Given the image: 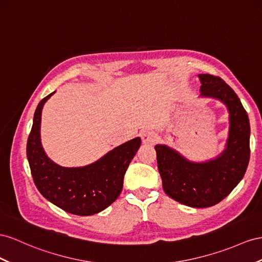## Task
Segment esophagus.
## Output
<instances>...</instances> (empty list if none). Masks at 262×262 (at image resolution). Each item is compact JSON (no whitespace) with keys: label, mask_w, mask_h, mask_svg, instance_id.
<instances>
[{"label":"esophagus","mask_w":262,"mask_h":262,"mask_svg":"<svg viewBox=\"0 0 262 262\" xmlns=\"http://www.w3.org/2000/svg\"><path fill=\"white\" fill-rule=\"evenodd\" d=\"M140 137H142V140L144 144H149V145L156 143L158 140L157 134L151 132V130H144L142 133V135H140Z\"/></svg>","instance_id":"34e87169"}]
</instances>
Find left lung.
<instances>
[{
    "label": "left lung",
    "instance_id": "1",
    "mask_svg": "<svg viewBox=\"0 0 262 262\" xmlns=\"http://www.w3.org/2000/svg\"><path fill=\"white\" fill-rule=\"evenodd\" d=\"M200 96L217 98L229 112L226 149L206 163H193L166 145H156L157 165L165 192L193 208L211 207L233 190L245 176L250 158L249 117L237 94L224 79L199 74Z\"/></svg>",
    "mask_w": 262,
    "mask_h": 262
}]
</instances>
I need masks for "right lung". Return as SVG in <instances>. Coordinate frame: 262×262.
Here are the masks:
<instances>
[{
	"mask_svg": "<svg viewBox=\"0 0 262 262\" xmlns=\"http://www.w3.org/2000/svg\"><path fill=\"white\" fill-rule=\"evenodd\" d=\"M54 93L38 103L33 118L26 145L32 177L38 191L52 204L77 216H91L104 210L118 198L125 172L142 140L134 138L84 167L67 168L55 164L46 156L39 135L42 108Z\"/></svg>",
	"mask_w": 262,
	"mask_h": 262,
	"instance_id": "right-lung-1",
	"label": "right lung"
}]
</instances>
